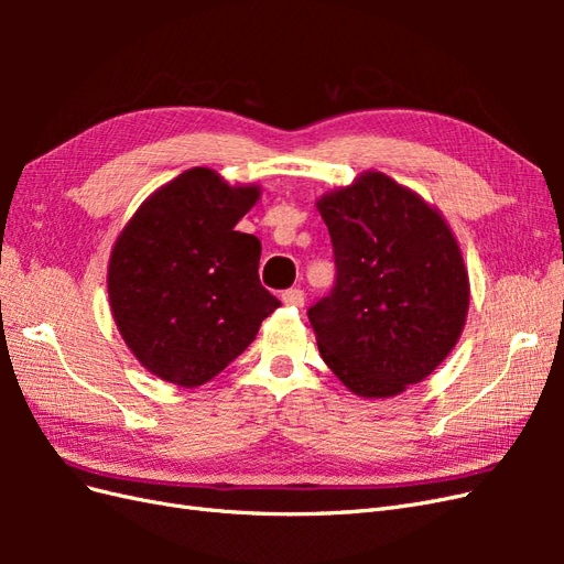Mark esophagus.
Returning <instances> with one entry per match:
<instances>
[{"label":"esophagus","instance_id":"obj_1","mask_svg":"<svg viewBox=\"0 0 564 564\" xmlns=\"http://www.w3.org/2000/svg\"><path fill=\"white\" fill-rule=\"evenodd\" d=\"M282 303L292 305V308H301L303 292H301V289H286V292H282Z\"/></svg>","mask_w":564,"mask_h":564}]
</instances>
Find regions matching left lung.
Returning a JSON list of instances; mask_svg holds the SVG:
<instances>
[{
    "instance_id": "obj_1",
    "label": "left lung",
    "mask_w": 564,
    "mask_h": 564,
    "mask_svg": "<svg viewBox=\"0 0 564 564\" xmlns=\"http://www.w3.org/2000/svg\"><path fill=\"white\" fill-rule=\"evenodd\" d=\"M334 292L308 311L322 360L360 398H395L445 362L464 332L470 282L433 204L381 172L324 193Z\"/></svg>"
}]
</instances>
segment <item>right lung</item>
<instances>
[{"label":"right lung","instance_id":"obj_1","mask_svg":"<svg viewBox=\"0 0 564 564\" xmlns=\"http://www.w3.org/2000/svg\"><path fill=\"white\" fill-rule=\"evenodd\" d=\"M261 185L193 166L152 193L117 235L110 313L150 373L197 388L224 371L280 301L259 282V237L235 230Z\"/></svg>","mask_w":564,"mask_h":564}]
</instances>
